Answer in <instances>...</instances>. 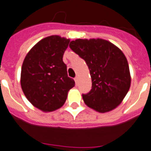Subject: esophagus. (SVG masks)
I'll return each mask as SVG.
<instances>
[{"label": "esophagus", "instance_id": "obj_1", "mask_svg": "<svg viewBox=\"0 0 151 151\" xmlns=\"http://www.w3.org/2000/svg\"><path fill=\"white\" fill-rule=\"evenodd\" d=\"M74 80H75V82H76V83L77 84V83H78V80H79V78H78V76L76 77Z\"/></svg>", "mask_w": 151, "mask_h": 151}]
</instances>
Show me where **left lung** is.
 Returning <instances> with one entry per match:
<instances>
[{
  "mask_svg": "<svg viewBox=\"0 0 151 151\" xmlns=\"http://www.w3.org/2000/svg\"><path fill=\"white\" fill-rule=\"evenodd\" d=\"M70 48L85 60L92 89L83 95L84 103L96 112L113 110L124 100L131 84L128 61L122 50L102 38L76 39Z\"/></svg>",
  "mask_w": 151,
  "mask_h": 151,
  "instance_id": "obj_1",
  "label": "left lung"
}]
</instances>
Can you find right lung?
I'll list each match as a JSON object with an SVG mask.
<instances>
[{
    "label": "right lung",
    "mask_w": 151,
    "mask_h": 151,
    "mask_svg": "<svg viewBox=\"0 0 151 151\" xmlns=\"http://www.w3.org/2000/svg\"><path fill=\"white\" fill-rule=\"evenodd\" d=\"M69 42L70 39L59 35L48 36L35 44L23 61L22 89L27 100L45 113L62 107L75 86L63 61Z\"/></svg>",
    "instance_id": "1"
}]
</instances>
